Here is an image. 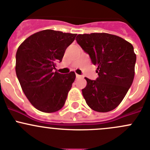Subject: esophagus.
I'll list each match as a JSON object with an SVG mask.
<instances>
[{
	"mask_svg": "<svg viewBox=\"0 0 150 150\" xmlns=\"http://www.w3.org/2000/svg\"><path fill=\"white\" fill-rule=\"evenodd\" d=\"M81 75H78V74H76V78H81Z\"/></svg>",
	"mask_w": 150,
	"mask_h": 150,
	"instance_id": "esophagus-1",
	"label": "esophagus"
}]
</instances>
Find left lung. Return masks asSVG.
I'll list each match as a JSON object with an SVG mask.
<instances>
[{
  "label": "left lung",
  "mask_w": 150,
  "mask_h": 150,
  "mask_svg": "<svg viewBox=\"0 0 150 150\" xmlns=\"http://www.w3.org/2000/svg\"><path fill=\"white\" fill-rule=\"evenodd\" d=\"M76 41L97 67L96 80L86 78L82 90L90 108L99 112L115 109L132 85L137 56L134 47L122 38L108 33L78 35Z\"/></svg>",
  "instance_id": "8db88e82"
}]
</instances>
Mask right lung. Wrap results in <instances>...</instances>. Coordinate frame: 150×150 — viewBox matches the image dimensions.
<instances>
[{
	"instance_id": "add662e5",
	"label": "right lung",
	"mask_w": 150,
	"mask_h": 150,
	"mask_svg": "<svg viewBox=\"0 0 150 150\" xmlns=\"http://www.w3.org/2000/svg\"><path fill=\"white\" fill-rule=\"evenodd\" d=\"M77 34L53 30L38 32L18 48L16 73L24 93L37 110L54 112L64 106L75 73L54 72Z\"/></svg>"
}]
</instances>
